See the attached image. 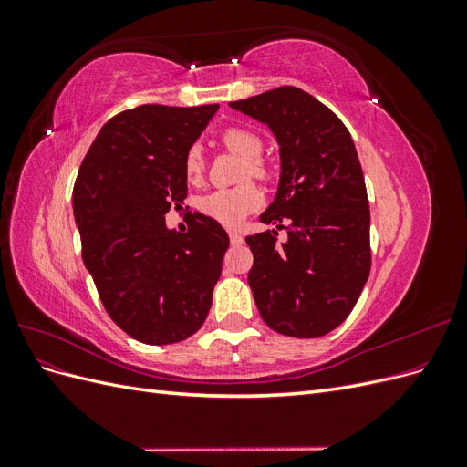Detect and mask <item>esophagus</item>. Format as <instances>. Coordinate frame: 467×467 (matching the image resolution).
<instances>
[{
	"instance_id": "34e87169",
	"label": "esophagus",
	"mask_w": 467,
	"mask_h": 467,
	"mask_svg": "<svg viewBox=\"0 0 467 467\" xmlns=\"http://www.w3.org/2000/svg\"><path fill=\"white\" fill-rule=\"evenodd\" d=\"M230 234V242H232V245H242L244 244V237L239 235L237 232H228Z\"/></svg>"
}]
</instances>
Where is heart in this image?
<instances>
[{
	"label": "heart",
	"mask_w": 467,
	"mask_h": 467,
	"mask_svg": "<svg viewBox=\"0 0 467 467\" xmlns=\"http://www.w3.org/2000/svg\"><path fill=\"white\" fill-rule=\"evenodd\" d=\"M222 144L228 148L232 153L239 155V158L245 160L244 167V179H265L268 175V169L265 161L259 158L263 151L261 138L247 129H228L222 132ZM185 175L191 182L201 181L204 173V153L201 146H191L185 153ZM263 202L261 191L245 182V185H239L234 189H218L212 191L199 199V210L204 216L216 220L222 225H228V228H237L251 212H255Z\"/></svg>",
	"instance_id": "obj_1"
}]
</instances>
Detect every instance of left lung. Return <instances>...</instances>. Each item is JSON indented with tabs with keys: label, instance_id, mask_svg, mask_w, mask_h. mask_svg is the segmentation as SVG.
<instances>
[{
	"label": "left lung",
	"instance_id": "8db88e82",
	"mask_svg": "<svg viewBox=\"0 0 467 467\" xmlns=\"http://www.w3.org/2000/svg\"><path fill=\"white\" fill-rule=\"evenodd\" d=\"M232 109L266 124L280 151V181L263 223L286 228L245 237L249 286L276 333L316 338L341 325L370 275V210L347 126L309 93L285 86Z\"/></svg>",
	"mask_w": 467,
	"mask_h": 467
}]
</instances>
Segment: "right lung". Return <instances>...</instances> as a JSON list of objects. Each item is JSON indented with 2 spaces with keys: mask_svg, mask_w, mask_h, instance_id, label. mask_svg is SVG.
Instances as JSON below:
<instances>
[{
  "mask_svg": "<svg viewBox=\"0 0 467 467\" xmlns=\"http://www.w3.org/2000/svg\"><path fill=\"white\" fill-rule=\"evenodd\" d=\"M218 105H140L112 117L79 165L74 218L107 314L132 338L171 345L202 327L230 237L201 212L189 232L165 214L187 199L185 153Z\"/></svg>",
  "mask_w": 467,
  "mask_h": 467,
  "instance_id": "right-lung-1",
  "label": "right lung"
}]
</instances>
